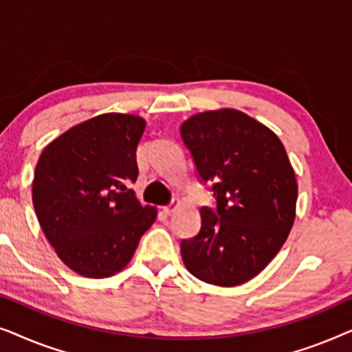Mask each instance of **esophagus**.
Wrapping results in <instances>:
<instances>
[{
  "mask_svg": "<svg viewBox=\"0 0 352 352\" xmlns=\"http://www.w3.org/2000/svg\"><path fill=\"white\" fill-rule=\"evenodd\" d=\"M177 206H179V201H173L171 205L163 206V213H165L166 216H170V214H173V211H175Z\"/></svg>",
  "mask_w": 352,
  "mask_h": 352,
  "instance_id": "34e87169",
  "label": "esophagus"
}]
</instances>
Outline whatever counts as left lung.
<instances>
[{
  "mask_svg": "<svg viewBox=\"0 0 352 352\" xmlns=\"http://www.w3.org/2000/svg\"><path fill=\"white\" fill-rule=\"evenodd\" d=\"M182 141L204 181H214L218 210H200V232L182 240L187 271L235 287L256 277L288 239L298 182L276 133L237 109L206 110L182 122Z\"/></svg>",
  "mask_w": 352,
  "mask_h": 352,
  "instance_id": "obj_1",
  "label": "left lung"
}]
</instances>
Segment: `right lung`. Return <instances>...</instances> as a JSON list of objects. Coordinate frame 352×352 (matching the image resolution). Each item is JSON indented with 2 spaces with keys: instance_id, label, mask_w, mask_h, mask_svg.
<instances>
[{
  "instance_id": "obj_1",
  "label": "right lung",
  "mask_w": 352,
  "mask_h": 352,
  "mask_svg": "<svg viewBox=\"0 0 352 352\" xmlns=\"http://www.w3.org/2000/svg\"><path fill=\"white\" fill-rule=\"evenodd\" d=\"M146 120L102 113L81 122L43 148L32 199L47 242L72 271L112 277L131 261L157 218L128 189L138 179L136 151Z\"/></svg>"
}]
</instances>
